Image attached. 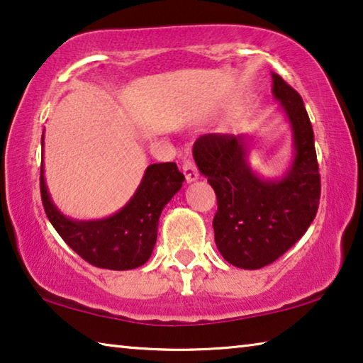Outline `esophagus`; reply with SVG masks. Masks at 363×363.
<instances>
[{"label":"esophagus","instance_id":"1","mask_svg":"<svg viewBox=\"0 0 363 363\" xmlns=\"http://www.w3.org/2000/svg\"><path fill=\"white\" fill-rule=\"evenodd\" d=\"M182 173H184V176H186L187 182H194V181L199 179V169H196L195 163L192 162V160H184Z\"/></svg>","mask_w":363,"mask_h":363}]
</instances>
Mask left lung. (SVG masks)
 <instances>
[{
    "instance_id": "1",
    "label": "left lung",
    "mask_w": 363,
    "mask_h": 363,
    "mask_svg": "<svg viewBox=\"0 0 363 363\" xmlns=\"http://www.w3.org/2000/svg\"><path fill=\"white\" fill-rule=\"evenodd\" d=\"M272 93L293 130L294 158L281 179H264L247 162L248 138L203 134L194 158L216 192L214 240L227 262L261 269L286 253L314 220L320 201L314 131L301 96L277 73Z\"/></svg>"
}]
</instances>
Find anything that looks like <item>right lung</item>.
I'll return each mask as SVG.
<instances>
[{
  "label": "right lung",
  "instance_id": "right-lung-1",
  "mask_svg": "<svg viewBox=\"0 0 363 363\" xmlns=\"http://www.w3.org/2000/svg\"><path fill=\"white\" fill-rule=\"evenodd\" d=\"M43 173L41 164V200L54 229L86 262L110 270L136 269L149 261L160 214L186 179L176 163H153L145 169L136 194L118 213L96 220H75L52 203Z\"/></svg>",
  "mask_w": 363,
  "mask_h": 363
}]
</instances>
